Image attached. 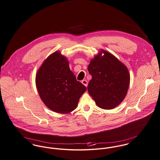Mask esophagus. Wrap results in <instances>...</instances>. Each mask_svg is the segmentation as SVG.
Listing matches in <instances>:
<instances>
[{
  "mask_svg": "<svg viewBox=\"0 0 160 160\" xmlns=\"http://www.w3.org/2000/svg\"><path fill=\"white\" fill-rule=\"evenodd\" d=\"M81 82H82V84L83 85H85V87H87V84H88V82H87L86 80H82Z\"/></svg>",
  "mask_w": 160,
  "mask_h": 160,
  "instance_id": "1",
  "label": "esophagus"
}]
</instances>
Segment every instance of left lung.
Instances as JSON below:
<instances>
[{"mask_svg": "<svg viewBox=\"0 0 160 160\" xmlns=\"http://www.w3.org/2000/svg\"><path fill=\"white\" fill-rule=\"evenodd\" d=\"M88 71L92 75L88 92L98 106L110 110L124 100L128 93L130 74L126 66L115 56L101 50L91 60Z\"/></svg>", "mask_w": 160, "mask_h": 160, "instance_id": "left-lung-1", "label": "left lung"}]
</instances>
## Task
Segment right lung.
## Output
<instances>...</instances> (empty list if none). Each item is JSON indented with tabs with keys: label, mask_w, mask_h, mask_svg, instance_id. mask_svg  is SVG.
<instances>
[{
	"label": "right lung",
	"mask_w": 160,
	"mask_h": 160,
	"mask_svg": "<svg viewBox=\"0 0 160 160\" xmlns=\"http://www.w3.org/2000/svg\"><path fill=\"white\" fill-rule=\"evenodd\" d=\"M37 90L43 102L59 113H68L77 107L87 89L76 80L67 59L56 52L43 62L36 76Z\"/></svg>",
	"instance_id": "add662e5"
}]
</instances>
